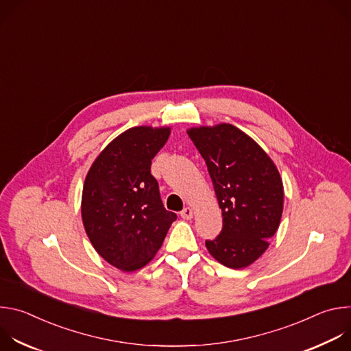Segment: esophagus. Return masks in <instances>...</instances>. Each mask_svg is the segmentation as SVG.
<instances>
[{
  "mask_svg": "<svg viewBox=\"0 0 351 351\" xmlns=\"http://www.w3.org/2000/svg\"><path fill=\"white\" fill-rule=\"evenodd\" d=\"M180 217L184 218V219H191V218H193V210H191L190 207L183 208L182 213H180Z\"/></svg>",
  "mask_w": 351,
  "mask_h": 351,
  "instance_id": "1",
  "label": "esophagus"
}]
</instances>
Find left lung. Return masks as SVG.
<instances>
[{"instance_id":"left-lung-1","label":"left lung","mask_w":351,"mask_h":351,"mask_svg":"<svg viewBox=\"0 0 351 351\" xmlns=\"http://www.w3.org/2000/svg\"><path fill=\"white\" fill-rule=\"evenodd\" d=\"M211 176L223 226L206 240L210 254L233 269L253 264L268 248L283 211L280 175L264 149L233 125L187 132Z\"/></svg>"}]
</instances>
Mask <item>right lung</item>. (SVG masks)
I'll return each instance as SVG.
<instances>
[{
    "label": "right lung",
    "instance_id": "add662e5",
    "mask_svg": "<svg viewBox=\"0 0 351 351\" xmlns=\"http://www.w3.org/2000/svg\"><path fill=\"white\" fill-rule=\"evenodd\" d=\"M169 128H132L111 141L91 165L83 186L86 233L111 265L130 272L152 260L176 214L167 211L152 160L169 137Z\"/></svg>",
    "mask_w": 351,
    "mask_h": 351
}]
</instances>
